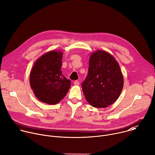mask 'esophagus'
I'll return each mask as SVG.
<instances>
[{
  "mask_svg": "<svg viewBox=\"0 0 155 155\" xmlns=\"http://www.w3.org/2000/svg\"><path fill=\"white\" fill-rule=\"evenodd\" d=\"M74 85H75V86H78V85L80 84V83H79L78 81L76 80V81H75L74 82Z\"/></svg>",
  "mask_w": 155,
  "mask_h": 155,
  "instance_id": "34e87169",
  "label": "esophagus"
}]
</instances>
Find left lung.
<instances>
[{
  "mask_svg": "<svg viewBox=\"0 0 155 155\" xmlns=\"http://www.w3.org/2000/svg\"><path fill=\"white\" fill-rule=\"evenodd\" d=\"M120 65L109 53L97 50L90 56L88 74L82 83L86 101L95 108H105L119 97L123 87Z\"/></svg>",
  "mask_w": 155,
  "mask_h": 155,
  "instance_id": "1",
  "label": "left lung"
}]
</instances>
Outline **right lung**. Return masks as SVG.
Wrapping results in <instances>:
<instances>
[{
    "mask_svg": "<svg viewBox=\"0 0 155 155\" xmlns=\"http://www.w3.org/2000/svg\"><path fill=\"white\" fill-rule=\"evenodd\" d=\"M61 51L43 54L34 64L30 73V84L36 97L42 102L56 104L69 90L71 81L62 73Z\"/></svg>",
    "mask_w": 155,
    "mask_h": 155,
    "instance_id": "obj_1",
    "label": "right lung"
}]
</instances>
